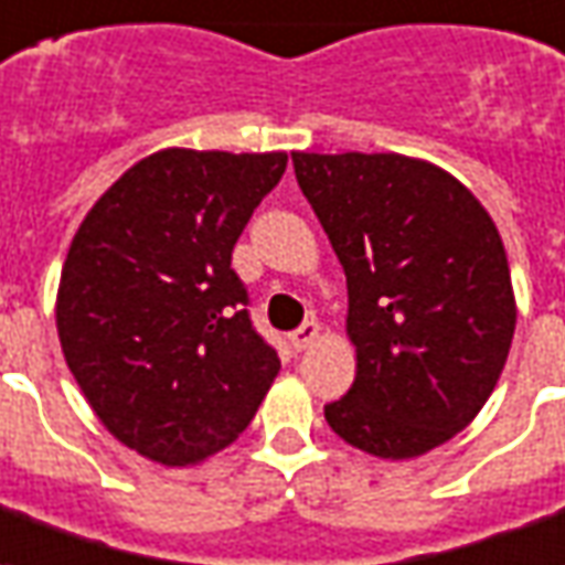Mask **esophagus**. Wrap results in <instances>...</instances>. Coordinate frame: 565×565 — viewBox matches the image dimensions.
<instances>
[{"instance_id":"obj_1","label":"esophagus","mask_w":565,"mask_h":565,"mask_svg":"<svg viewBox=\"0 0 565 565\" xmlns=\"http://www.w3.org/2000/svg\"><path fill=\"white\" fill-rule=\"evenodd\" d=\"M288 340H291V345H295L298 352H303L307 345H312L316 340H319V322H312V319H310V322H303L298 331L288 333Z\"/></svg>"}]
</instances>
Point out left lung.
I'll return each instance as SVG.
<instances>
[{
  "instance_id": "left-lung-1",
  "label": "left lung",
  "mask_w": 565,
  "mask_h": 565,
  "mask_svg": "<svg viewBox=\"0 0 565 565\" xmlns=\"http://www.w3.org/2000/svg\"><path fill=\"white\" fill-rule=\"evenodd\" d=\"M345 270L355 382L331 430L385 460L460 434L497 388L514 291L497 225L460 180L401 152H291Z\"/></svg>"
}]
</instances>
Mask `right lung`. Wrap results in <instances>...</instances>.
<instances>
[{
  "label": "right lung",
  "instance_id": "obj_1",
  "mask_svg": "<svg viewBox=\"0 0 565 565\" xmlns=\"http://www.w3.org/2000/svg\"><path fill=\"white\" fill-rule=\"evenodd\" d=\"M286 162L168 147L131 164L74 234L56 291L65 364L98 422L156 463L232 446L277 379L232 249Z\"/></svg>",
  "mask_w": 565,
  "mask_h": 565
}]
</instances>
